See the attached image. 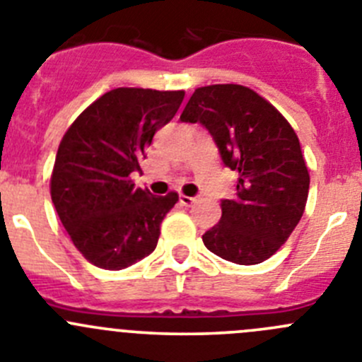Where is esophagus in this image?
Returning a JSON list of instances; mask_svg holds the SVG:
<instances>
[{"label": "esophagus", "mask_w": 362, "mask_h": 362, "mask_svg": "<svg viewBox=\"0 0 362 362\" xmlns=\"http://www.w3.org/2000/svg\"><path fill=\"white\" fill-rule=\"evenodd\" d=\"M180 204L185 205V207H191V205L197 204V198H194V197H185V194H180Z\"/></svg>", "instance_id": "obj_1"}]
</instances>
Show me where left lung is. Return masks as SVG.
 Instances as JSON below:
<instances>
[{"mask_svg":"<svg viewBox=\"0 0 362 362\" xmlns=\"http://www.w3.org/2000/svg\"><path fill=\"white\" fill-rule=\"evenodd\" d=\"M180 119L212 135L223 164L239 175L234 200L202 235L218 257L259 264L288 241L309 194V171L291 124L272 103L235 83L200 87Z\"/></svg>","mask_w":362,"mask_h":362,"instance_id":"obj_1","label":"left lung"}]
</instances>
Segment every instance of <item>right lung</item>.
Returning a JSON list of instances; mask_svg holds the SVG:
<instances>
[{
  "mask_svg": "<svg viewBox=\"0 0 362 362\" xmlns=\"http://www.w3.org/2000/svg\"><path fill=\"white\" fill-rule=\"evenodd\" d=\"M184 90L119 87L89 105L57 151L52 202L73 245L90 264L123 269L148 257L164 216L178 202L135 189L132 173L158 128L177 114Z\"/></svg>",
  "mask_w": 362,
  "mask_h": 362,
  "instance_id": "right-lung-1",
  "label": "right lung"
}]
</instances>
